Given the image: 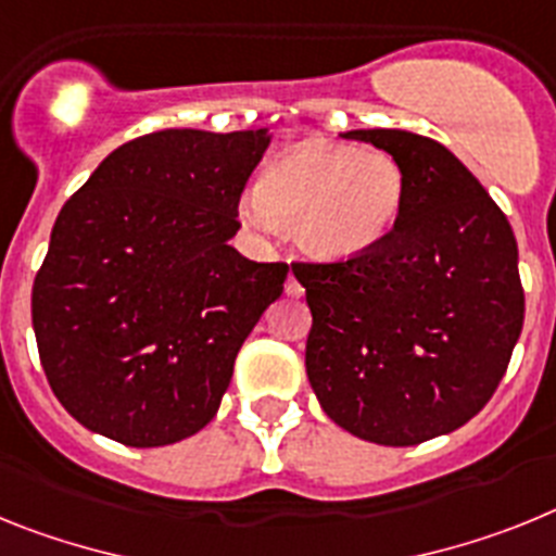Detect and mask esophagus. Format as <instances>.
I'll return each instance as SVG.
<instances>
[{"instance_id": "esophagus-1", "label": "esophagus", "mask_w": 556, "mask_h": 556, "mask_svg": "<svg viewBox=\"0 0 556 556\" xmlns=\"http://www.w3.org/2000/svg\"><path fill=\"white\" fill-rule=\"evenodd\" d=\"M285 293L293 299H299L302 293H305V288H302V282L296 279V274H288V282H285Z\"/></svg>"}]
</instances>
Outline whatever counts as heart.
<instances>
[{"label":"heart","instance_id":"1","mask_svg":"<svg viewBox=\"0 0 556 556\" xmlns=\"http://www.w3.org/2000/svg\"><path fill=\"white\" fill-rule=\"evenodd\" d=\"M405 195L408 178L392 153L305 139L265 164L243 218L254 229H291L318 263H350L386 243Z\"/></svg>","mask_w":556,"mask_h":556}]
</instances>
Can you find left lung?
I'll list each match as a JSON object with an SVG mask.
<instances>
[{
  "label": "left lung",
  "mask_w": 556,
  "mask_h": 556,
  "mask_svg": "<svg viewBox=\"0 0 556 556\" xmlns=\"http://www.w3.org/2000/svg\"><path fill=\"white\" fill-rule=\"evenodd\" d=\"M346 137L392 153L408 195L375 251L293 265L313 313L307 380L352 437L419 445L476 417L504 378L523 327L518 243L445 144L394 128Z\"/></svg>",
  "instance_id": "1"
}]
</instances>
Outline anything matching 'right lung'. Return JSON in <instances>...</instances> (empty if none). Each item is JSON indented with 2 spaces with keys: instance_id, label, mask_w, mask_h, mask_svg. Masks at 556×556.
I'll use <instances>...</instances> for the list:
<instances>
[{
  "instance_id": "right-lung-1",
  "label": "right lung",
  "mask_w": 556,
  "mask_h": 556,
  "mask_svg": "<svg viewBox=\"0 0 556 556\" xmlns=\"http://www.w3.org/2000/svg\"><path fill=\"white\" fill-rule=\"evenodd\" d=\"M268 144V128L148 134L64 204L33 285V330L52 392L84 428L162 447L218 414L240 346L288 277L229 245Z\"/></svg>"
}]
</instances>
